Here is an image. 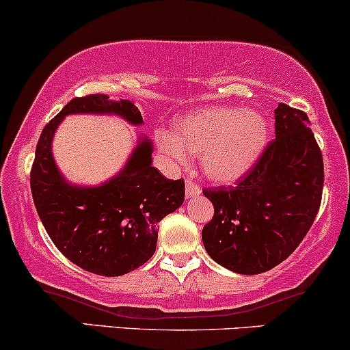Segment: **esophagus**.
<instances>
[{
	"label": "esophagus",
	"mask_w": 350,
	"mask_h": 350,
	"mask_svg": "<svg viewBox=\"0 0 350 350\" xmlns=\"http://www.w3.org/2000/svg\"><path fill=\"white\" fill-rule=\"evenodd\" d=\"M201 193L200 187L195 182H191V180H188L187 182V187H185V195H187V198H195Z\"/></svg>",
	"instance_id": "obj_1"
}]
</instances>
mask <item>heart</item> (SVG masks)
<instances>
[{"label": "heart", "instance_id": "obj_1", "mask_svg": "<svg viewBox=\"0 0 350 350\" xmlns=\"http://www.w3.org/2000/svg\"><path fill=\"white\" fill-rule=\"evenodd\" d=\"M267 137V123L254 110L209 107L193 111L175 124L172 137H163L162 149L175 161L201 155L206 178L232 183L254 165Z\"/></svg>", "mask_w": 350, "mask_h": 350}]
</instances>
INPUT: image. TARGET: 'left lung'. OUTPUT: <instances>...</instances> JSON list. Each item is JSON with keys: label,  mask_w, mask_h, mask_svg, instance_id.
Listing matches in <instances>:
<instances>
[{"label": "left lung", "mask_w": 350, "mask_h": 350, "mask_svg": "<svg viewBox=\"0 0 350 350\" xmlns=\"http://www.w3.org/2000/svg\"><path fill=\"white\" fill-rule=\"evenodd\" d=\"M275 139L235 187L202 189L214 215L202 243L215 262L261 274L294 253L321 204L325 167L305 111L279 103Z\"/></svg>", "instance_id": "1"}]
</instances>
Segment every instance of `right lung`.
<instances>
[{
	"label": "right lung",
	"instance_id": "add662e5",
	"mask_svg": "<svg viewBox=\"0 0 350 350\" xmlns=\"http://www.w3.org/2000/svg\"><path fill=\"white\" fill-rule=\"evenodd\" d=\"M113 113L142 124L129 100L105 94L76 97L50 120L37 142L30 189L38 217L55 247L76 266L98 275H123L150 260L157 224L185 201V182L168 180L152 167V142L142 137L118 175L100 187L68 183L51 155L55 129L66 115Z\"/></svg>",
	"mask_w": 350,
	"mask_h": 350
}]
</instances>
